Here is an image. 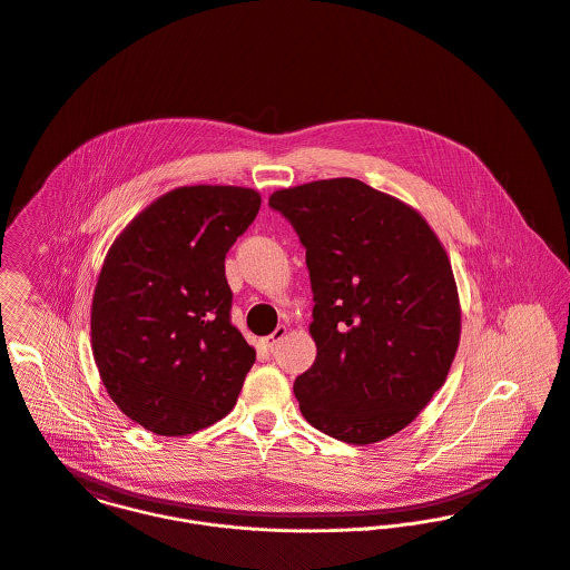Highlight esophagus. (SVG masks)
<instances>
[{
    "mask_svg": "<svg viewBox=\"0 0 570 570\" xmlns=\"http://www.w3.org/2000/svg\"><path fill=\"white\" fill-rule=\"evenodd\" d=\"M284 336H286V325H279V327H277V330H275L271 336H266V338H259V343H257V345H259V350H264V352H271V350H273V347H275V345H277V343H279Z\"/></svg>",
    "mask_w": 570,
    "mask_h": 570,
    "instance_id": "esophagus-1",
    "label": "esophagus"
}]
</instances>
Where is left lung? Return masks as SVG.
Here are the masks:
<instances>
[{"label": "left lung", "instance_id": "obj_1", "mask_svg": "<svg viewBox=\"0 0 570 570\" xmlns=\"http://www.w3.org/2000/svg\"><path fill=\"white\" fill-rule=\"evenodd\" d=\"M297 232L313 286V367L295 380L302 415L341 442H380L431 402L454 361L461 311L429 223L358 179L271 194Z\"/></svg>", "mask_w": 570, "mask_h": 570}]
</instances>
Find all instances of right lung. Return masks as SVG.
I'll return each instance as SVG.
<instances>
[{
	"mask_svg": "<svg viewBox=\"0 0 570 570\" xmlns=\"http://www.w3.org/2000/svg\"><path fill=\"white\" fill-rule=\"evenodd\" d=\"M259 194L190 186L159 196L105 257L91 347L111 400L155 435H190L236 404L255 350L232 325L225 255Z\"/></svg>",
	"mask_w": 570,
	"mask_h": 570,
	"instance_id": "add662e5",
	"label": "right lung"
}]
</instances>
